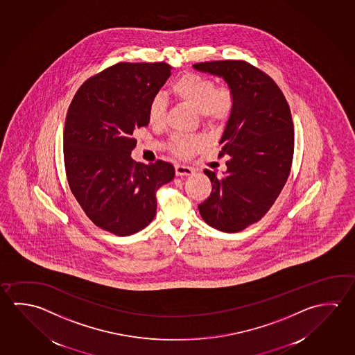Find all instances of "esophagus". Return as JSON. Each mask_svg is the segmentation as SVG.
<instances>
[{
    "label": "esophagus",
    "mask_w": 355,
    "mask_h": 355,
    "mask_svg": "<svg viewBox=\"0 0 355 355\" xmlns=\"http://www.w3.org/2000/svg\"><path fill=\"white\" fill-rule=\"evenodd\" d=\"M175 175L177 177H183V175H191L194 173V171H193L191 167H186V166H180V164H177L175 167Z\"/></svg>",
    "instance_id": "1"
}]
</instances>
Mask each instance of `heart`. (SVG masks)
I'll list each match as a JSON object with an SVG mask.
<instances>
[{
    "mask_svg": "<svg viewBox=\"0 0 355 355\" xmlns=\"http://www.w3.org/2000/svg\"><path fill=\"white\" fill-rule=\"evenodd\" d=\"M175 99L189 105L197 111L207 125L219 126L227 121L234 109V94L229 87H215L211 79L197 73H186L180 76L171 87ZM166 111V100L156 95L147 109L148 121L152 125L162 123ZM203 139L177 136L172 141V150L180 156H191L202 148Z\"/></svg>",
    "mask_w": 355,
    "mask_h": 355,
    "instance_id": "heart-1",
    "label": "heart"
}]
</instances>
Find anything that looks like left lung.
<instances>
[{
  "label": "left lung",
  "mask_w": 355,
  "mask_h": 355,
  "mask_svg": "<svg viewBox=\"0 0 355 355\" xmlns=\"http://www.w3.org/2000/svg\"><path fill=\"white\" fill-rule=\"evenodd\" d=\"M193 68L221 78L234 94L233 112L219 141V156H229L227 171L218 177L204 169L213 189L198 209L210 227L238 233L268 213L288 178L295 141L290 107L276 83L246 62Z\"/></svg>",
  "instance_id": "8db88e82"
}]
</instances>
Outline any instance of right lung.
Returning <instances> with one entry per match:
<instances>
[{
  "instance_id": "right-lung-1",
  "label": "right lung",
  "mask_w": 355,
  "mask_h": 355,
  "mask_svg": "<svg viewBox=\"0 0 355 355\" xmlns=\"http://www.w3.org/2000/svg\"><path fill=\"white\" fill-rule=\"evenodd\" d=\"M166 63H119L87 79L65 120L64 164L71 193L96 227L119 236L139 233L156 215L158 188L175 167L131 157L136 128L171 76Z\"/></svg>"
}]
</instances>
